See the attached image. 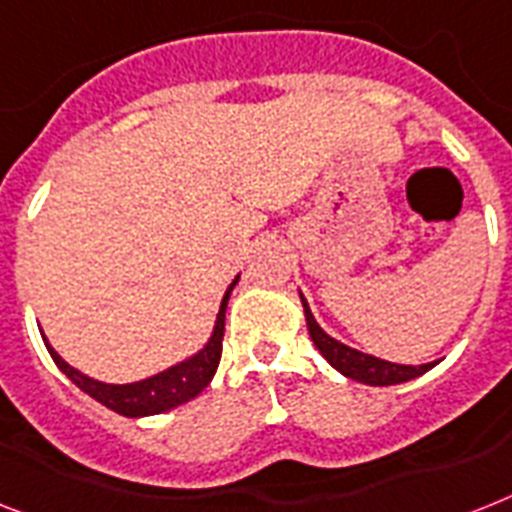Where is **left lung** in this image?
Instances as JSON below:
<instances>
[{"mask_svg":"<svg viewBox=\"0 0 512 512\" xmlns=\"http://www.w3.org/2000/svg\"><path fill=\"white\" fill-rule=\"evenodd\" d=\"M299 299H302V310H305V321L307 331H310V339H313L315 350L321 352L328 360L331 368L342 373V376L352 378V381H360V384L368 386H392V384H405L410 378L423 376L426 371H431L439 360L426 365H400V363H389V360H381V357L365 355V352L355 350L350 344L339 342L334 336H328L315 315L310 313V305H307L305 294L299 292Z\"/></svg>","mask_w":512,"mask_h":512,"instance_id":"obj_1","label":"left lung"}]
</instances>
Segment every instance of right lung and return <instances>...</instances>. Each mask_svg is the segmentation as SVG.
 Here are the masks:
<instances>
[{"mask_svg":"<svg viewBox=\"0 0 512 512\" xmlns=\"http://www.w3.org/2000/svg\"><path fill=\"white\" fill-rule=\"evenodd\" d=\"M236 281H239V276L228 284L226 294L220 299V310L218 315H215V326L210 339H207L194 355L181 360V363L170 365V368L155 373V376L134 381V384H105V381H97V378L86 376V373H81L70 363H65V360L54 352L52 344L47 342V336H44V344H47L54 365H57L81 392L89 394L91 400H97L99 405L110 407V410H115L118 415H126V418H144V415L168 413L173 407L194 400V397L213 381L220 363V352H223V328H226L228 297L234 292Z\"/></svg>","mask_w":512,"mask_h":512,"instance_id":"add662e5","label":"right lung"}]
</instances>
